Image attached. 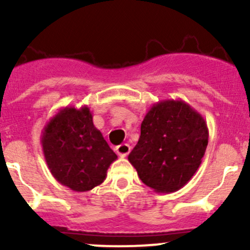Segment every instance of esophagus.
I'll return each mask as SVG.
<instances>
[{
	"label": "esophagus",
	"mask_w": 250,
	"mask_h": 250,
	"mask_svg": "<svg viewBox=\"0 0 250 250\" xmlns=\"http://www.w3.org/2000/svg\"><path fill=\"white\" fill-rule=\"evenodd\" d=\"M116 152H117V155L121 156V157H125V156L130 152V146L128 145V144H121V145H118L117 147H116Z\"/></svg>",
	"instance_id": "1"
}]
</instances>
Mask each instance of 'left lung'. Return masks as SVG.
I'll use <instances>...</instances> for the list:
<instances>
[{"label": "left lung", "instance_id": "8db88e82", "mask_svg": "<svg viewBox=\"0 0 250 250\" xmlns=\"http://www.w3.org/2000/svg\"><path fill=\"white\" fill-rule=\"evenodd\" d=\"M208 138L207 122L188 103L161 100L144 117L128 161L146 186L160 193L175 192L197 172Z\"/></svg>", "mask_w": 250, "mask_h": 250}]
</instances>
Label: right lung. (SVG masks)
<instances>
[{
    "label": "right lung",
    "instance_id": "add662e5",
    "mask_svg": "<svg viewBox=\"0 0 250 250\" xmlns=\"http://www.w3.org/2000/svg\"><path fill=\"white\" fill-rule=\"evenodd\" d=\"M44 160L55 180L76 192L100 185L117 155L95 128L89 107H62L41 135Z\"/></svg>",
    "mask_w": 250,
    "mask_h": 250
}]
</instances>
